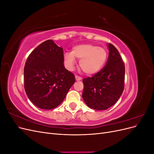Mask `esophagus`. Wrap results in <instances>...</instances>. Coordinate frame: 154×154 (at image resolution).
Returning a JSON list of instances; mask_svg holds the SVG:
<instances>
[{"instance_id": "obj_1", "label": "esophagus", "mask_w": 154, "mask_h": 154, "mask_svg": "<svg viewBox=\"0 0 154 154\" xmlns=\"http://www.w3.org/2000/svg\"><path fill=\"white\" fill-rule=\"evenodd\" d=\"M75 78H76V81H80V80H82V77L79 76H75Z\"/></svg>"}]
</instances>
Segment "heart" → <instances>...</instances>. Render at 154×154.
<instances>
[{"instance_id": "1", "label": "heart", "mask_w": 154, "mask_h": 154, "mask_svg": "<svg viewBox=\"0 0 154 154\" xmlns=\"http://www.w3.org/2000/svg\"><path fill=\"white\" fill-rule=\"evenodd\" d=\"M75 58L80 60V67L87 75L98 72L103 67L107 60L106 51L91 44L76 45L71 53L64 55L65 62L69 67H73Z\"/></svg>"}]
</instances>
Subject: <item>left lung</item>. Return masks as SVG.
<instances>
[{
	"label": "left lung",
	"instance_id": "obj_1",
	"mask_svg": "<svg viewBox=\"0 0 154 154\" xmlns=\"http://www.w3.org/2000/svg\"><path fill=\"white\" fill-rule=\"evenodd\" d=\"M105 66L92 77L83 78L82 97L90 108L103 110L114 105L124 90L125 64L118 49L108 44Z\"/></svg>",
	"mask_w": 154,
	"mask_h": 154
}]
</instances>
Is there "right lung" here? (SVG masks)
<instances>
[{"label": "right lung", "instance_id": "1", "mask_svg": "<svg viewBox=\"0 0 154 154\" xmlns=\"http://www.w3.org/2000/svg\"><path fill=\"white\" fill-rule=\"evenodd\" d=\"M63 49L48 40L27 58L24 69V88L29 100L41 109L58 106L75 82L74 74L65 68Z\"/></svg>", "mask_w": 154, "mask_h": 154}]
</instances>
